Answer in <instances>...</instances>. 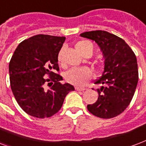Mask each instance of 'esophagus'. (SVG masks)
<instances>
[{"instance_id": "1", "label": "esophagus", "mask_w": 146, "mask_h": 146, "mask_svg": "<svg viewBox=\"0 0 146 146\" xmlns=\"http://www.w3.org/2000/svg\"><path fill=\"white\" fill-rule=\"evenodd\" d=\"M75 90L76 91H80V92H84L86 90V88H78V87H76L75 88Z\"/></svg>"}]
</instances>
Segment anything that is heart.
I'll use <instances>...</instances> for the list:
<instances>
[{"label": "heart", "instance_id": "heart-1", "mask_svg": "<svg viewBox=\"0 0 146 146\" xmlns=\"http://www.w3.org/2000/svg\"><path fill=\"white\" fill-rule=\"evenodd\" d=\"M77 50L80 54L84 55L87 51H91L92 53L93 45L88 40H82L75 45ZM64 51V48H62L59 51L58 59L60 63L62 62L63 59V54ZM92 72L91 69L88 67H82V68H73L70 69L65 74V79L68 82L72 85L77 86H82L85 85L88 81L92 77Z\"/></svg>", "mask_w": 146, "mask_h": 146}]
</instances>
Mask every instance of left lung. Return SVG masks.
Listing matches in <instances>:
<instances>
[{"mask_svg":"<svg viewBox=\"0 0 146 146\" xmlns=\"http://www.w3.org/2000/svg\"><path fill=\"white\" fill-rule=\"evenodd\" d=\"M80 36L94 40L105 59L102 76L95 82L103 85L97 89L98 100L88 105V110L102 119L119 115L129 106L136 89V56L123 39L105 31H87Z\"/></svg>","mask_w":146,"mask_h":146,"instance_id":"left-lung-1","label":"left lung"}]
</instances>
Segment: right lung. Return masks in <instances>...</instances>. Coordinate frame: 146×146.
Here are the masks:
<instances>
[{"instance_id": "right-lung-1", "label": "right lung", "mask_w": 146, "mask_h": 146, "mask_svg": "<svg viewBox=\"0 0 146 146\" xmlns=\"http://www.w3.org/2000/svg\"><path fill=\"white\" fill-rule=\"evenodd\" d=\"M65 37L38 35L23 40L9 64L11 88L20 107L29 115L44 119L56 114L73 85L61 84L58 56ZM48 75L50 77L46 79ZM49 88H46V85Z\"/></svg>"}]
</instances>
